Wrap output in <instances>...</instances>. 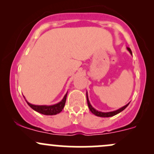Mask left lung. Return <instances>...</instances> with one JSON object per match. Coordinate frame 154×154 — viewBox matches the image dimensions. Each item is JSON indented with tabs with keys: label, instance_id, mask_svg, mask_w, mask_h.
<instances>
[{
	"label": "left lung",
	"instance_id": "8db88e82",
	"mask_svg": "<svg viewBox=\"0 0 154 154\" xmlns=\"http://www.w3.org/2000/svg\"><path fill=\"white\" fill-rule=\"evenodd\" d=\"M127 49H128V51H129L130 54L132 55V52H131V49L129 48H127ZM87 104H88V107H89V109H90V112H92V114H94V115H96V116H97V117H109L114 116V115H117V114L120 113V112H121L122 111H123L125 108H126L127 106H128V104H129V103H128V104H126V105H125V106H124L121 107V108H120V109H117L116 111H113V112H98V111L96 110V109H94L93 107L92 106V105H91L90 103V100H89V99H88V95H87Z\"/></svg>",
	"mask_w": 154,
	"mask_h": 154
}]
</instances>
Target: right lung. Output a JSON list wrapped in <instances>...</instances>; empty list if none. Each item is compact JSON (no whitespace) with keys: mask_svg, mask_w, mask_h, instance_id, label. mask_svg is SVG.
Masks as SVG:
<instances>
[{"mask_svg":"<svg viewBox=\"0 0 154 154\" xmlns=\"http://www.w3.org/2000/svg\"><path fill=\"white\" fill-rule=\"evenodd\" d=\"M67 92L65 94V95L64 96L63 99H62L59 103L54 104V105H51V106L34 105V104L29 103L26 100V101L27 102L28 105H29L31 109H33L34 111L39 112V113H41L42 114V115H57V114L60 113V112L62 111V109H64V105H65L66 99H67Z\"/></svg>","mask_w":154,"mask_h":154,"instance_id":"obj_1","label":"right lung"}]
</instances>
